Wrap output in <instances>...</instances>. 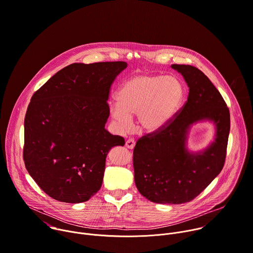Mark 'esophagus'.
I'll list each match as a JSON object with an SVG mask.
<instances>
[{
	"label": "esophagus",
	"mask_w": 253,
	"mask_h": 253,
	"mask_svg": "<svg viewBox=\"0 0 253 253\" xmlns=\"http://www.w3.org/2000/svg\"><path fill=\"white\" fill-rule=\"evenodd\" d=\"M135 144H136V142H135V140L132 139V138L128 139V140L126 141V143H125L126 147H127L128 149H133V148L135 147Z\"/></svg>",
	"instance_id": "esophagus-1"
}]
</instances>
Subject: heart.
<instances>
[{
    "label": "heart",
    "instance_id": "b5f03b06",
    "mask_svg": "<svg viewBox=\"0 0 253 253\" xmlns=\"http://www.w3.org/2000/svg\"><path fill=\"white\" fill-rule=\"evenodd\" d=\"M184 96L183 83L175 76L139 74L121 84L110 114L121 128L128 129L131 115L137 113L139 126L147 132H156L174 119Z\"/></svg>",
    "mask_w": 253,
    "mask_h": 253
}]
</instances>
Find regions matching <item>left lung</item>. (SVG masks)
Instances as JSON below:
<instances>
[{
    "instance_id": "obj_1",
    "label": "left lung",
    "mask_w": 253,
    "mask_h": 253,
    "mask_svg": "<svg viewBox=\"0 0 253 253\" xmlns=\"http://www.w3.org/2000/svg\"><path fill=\"white\" fill-rule=\"evenodd\" d=\"M172 68L188 84V100L167 126L137 141L133 166L135 184L143 197L157 204L180 205L198 197L222 170L230 116L221 94L203 71L186 64ZM203 120L216 125L215 141L203 152H189L187 131Z\"/></svg>"
}]
</instances>
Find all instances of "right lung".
Returning <instances> with one entry per match:
<instances>
[{
    "instance_id": "1",
    "label": "right lung",
    "mask_w": 253,
    "mask_h": 253,
    "mask_svg": "<svg viewBox=\"0 0 253 253\" xmlns=\"http://www.w3.org/2000/svg\"><path fill=\"white\" fill-rule=\"evenodd\" d=\"M126 67L125 61L72 63L34 93L23 157L31 177L50 198L78 204L100 190L109 150L125 144L105 123L110 87Z\"/></svg>"
}]
</instances>
